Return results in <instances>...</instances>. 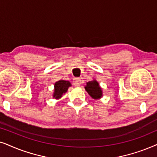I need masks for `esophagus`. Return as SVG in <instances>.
Returning a JSON list of instances; mask_svg holds the SVG:
<instances>
[{"instance_id":"34e87169","label":"esophagus","mask_w":157,"mask_h":157,"mask_svg":"<svg viewBox=\"0 0 157 157\" xmlns=\"http://www.w3.org/2000/svg\"><path fill=\"white\" fill-rule=\"evenodd\" d=\"M73 84H74L75 86L78 87L80 86L81 84V80L80 78H74L73 79Z\"/></svg>"}]
</instances>
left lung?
Masks as SVG:
<instances>
[{
  "mask_svg": "<svg viewBox=\"0 0 157 157\" xmlns=\"http://www.w3.org/2000/svg\"><path fill=\"white\" fill-rule=\"evenodd\" d=\"M85 88L89 95L94 99H98V98H101V88L100 87L99 84L96 80L90 81V82H87V85L85 87Z\"/></svg>",
  "mask_w": 157,
  "mask_h": 157,
  "instance_id": "obj_1",
  "label": "left lung"
}]
</instances>
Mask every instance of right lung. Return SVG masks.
I'll use <instances>...</instances> for the list:
<instances>
[{
	"instance_id": "1",
	"label": "right lung",
	"mask_w": 157,
	"mask_h": 157,
	"mask_svg": "<svg viewBox=\"0 0 157 157\" xmlns=\"http://www.w3.org/2000/svg\"><path fill=\"white\" fill-rule=\"evenodd\" d=\"M71 86L70 82L69 81L65 80H59L57 81L54 84V93L53 97L56 99L61 98L63 93H65L67 91L68 87Z\"/></svg>"
}]
</instances>
